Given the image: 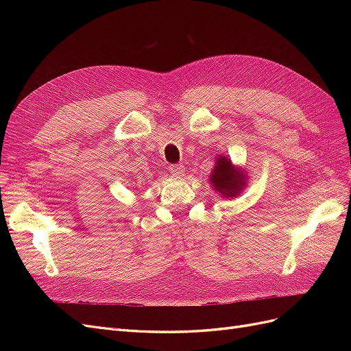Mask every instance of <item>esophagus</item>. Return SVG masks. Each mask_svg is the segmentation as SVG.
Here are the masks:
<instances>
[{
  "mask_svg": "<svg viewBox=\"0 0 351 351\" xmlns=\"http://www.w3.org/2000/svg\"><path fill=\"white\" fill-rule=\"evenodd\" d=\"M168 169L174 177H182L184 174V165L183 164H171L168 167Z\"/></svg>",
  "mask_w": 351,
  "mask_h": 351,
  "instance_id": "34e87169",
  "label": "esophagus"
}]
</instances>
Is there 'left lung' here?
Listing matches in <instances>:
<instances>
[{"mask_svg":"<svg viewBox=\"0 0 351 351\" xmlns=\"http://www.w3.org/2000/svg\"><path fill=\"white\" fill-rule=\"evenodd\" d=\"M212 186H215V190L224 195L226 197L236 196L241 192L244 186L243 173L236 171L234 167L231 165V161L227 158H219L218 162L210 174Z\"/></svg>","mask_w":351,"mask_h":351,"instance_id":"8db88e82","label":"left lung"}]
</instances>
